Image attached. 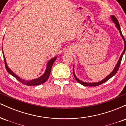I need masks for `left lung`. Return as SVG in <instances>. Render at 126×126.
I'll list each match as a JSON object with an SVG mask.
<instances>
[{
    "label": "left lung",
    "mask_w": 126,
    "mask_h": 126,
    "mask_svg": "<svg viewBox=\"0 0 126 126\" xmlns=\"http://www.w3.org/2000/svg\"><path fill=\"white\" fill-rule=\"evenodd\" d=\"M110 18H111V21H112V22H113L114 24H115V27H116L117 29V30H118V31H119L120 34V35H121V38H123V41H124V48L123 51V53H121L120 57V58H119V59H118V62H117V63L116 65H115V67H114V69H113V70H112V71L111 72V73H110V74L108 75L107 76H106V77H105L104 79H102V80H101V81H99V82H85L82 81V80H80V79H79L77 77H76V75H75V70H74V66H73V75H74V77L75 78V79H76V81H77L78 82H79V83H80V84H81L82 85H84V86H98V85H99L102 84V83L107 81L108 80H109V79H110V78H111L112 77V76H114V75L116 74V73L118 71V69H119V67H120V65L121 60H122L123 56V55H124V53H125V51H126V41H125V39H124L123 35V34H122V32H121L120 27V24H119V22H118V20L117 19V18H115V17L114 16V15H111Z\"/></svg>",
    "instance_id": "8db88e82"
}]
</instances>
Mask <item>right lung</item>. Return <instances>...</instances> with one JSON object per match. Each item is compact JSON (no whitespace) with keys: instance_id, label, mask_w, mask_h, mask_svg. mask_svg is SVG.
Returning <instances> with one entry per match:
<instances>
[{"instance_id":"obj_1","label":"right lung","mask_w":126,"mask_h":126,"mask_svg":"<svg viewBox=\"0 0 126 126\" xmlns=\"http://www.w3.org/2000/svg\"><path fill=\"white\" fill-rule=\"evenodd\" d=\"M4 38V37H3ZM2 52H3V55L4 57V60H5V67L6 69V70L9 72V73H10L11 75H12L14 77H15L17 80H18L19 81L21 82V83H22L23 84L28 85V86H37V85H41L42 83H44L45 82H46L47 80V79H48L49 76H50V72H51V67L53 66V63L55 62V60H56L57 57H54L53 58L50 59L49 61L47 62V66H46V70H45L44 73L41 75L40 77L35 78V79H31V80H25V79H23L22 78H20L19 76H18V75H16L14 72L12 71L11 69L8 67V64L6 63V60L5 54L3 53V46H2Z\"/></svg>"}]
</instances>
